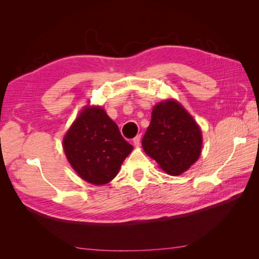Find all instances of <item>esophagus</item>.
Listing matches in <instances>:
<instances>
[{
  "mask_svg": "<svg viewBox=\"0 0 259 259\" xmlns=\"http://www.w3.org/2000/svg\"><path fill=\"white\" fill-rule=\"evenodd\" d=\"M140 144H141V135H138L136 138H134V145L136 147H139Z\"/></svg>",
  "mask_w": 259,
  "mask_h": 259,
  "instance_id": "1",
  "label": "esophagus"
}]
</instances>
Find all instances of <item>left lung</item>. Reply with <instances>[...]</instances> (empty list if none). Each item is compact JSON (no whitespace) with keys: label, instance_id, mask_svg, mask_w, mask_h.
<instances>
[{"label":"left lung","instance_id":"8db88e82","mask_svg":"<svg viewBox=\"0 0 259 259\" xmlns=\"http://www.w3.org/2000/svg\"><path fill=\"white\" fill-rule=\"evenodd\" d=\"M202 136L199 125L174 99L157 103L142 138V148L163 171L178 176L200 156Z\"/></svg>","mask_w":259,"mask_h":259}]
</instances>
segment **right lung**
Segmentation results:
<instances>
[{
  "instance_id": "obj_1",
  "label": "right lung",
  "mask_w": 259,
  "mask_h": 259,
  "mask_svg": "<svg viewBox=\"0 0 259 259\" xmlns=\"http://www.w3.org/2000/svg\"><path fill=\"white\" fill-rule=\"evenodd\" d=\"M63 149L82 179L101 186L118 175L134 147L123 139L102 107L87 106L65 134Z\"/></svg>"
}]
</instances>
